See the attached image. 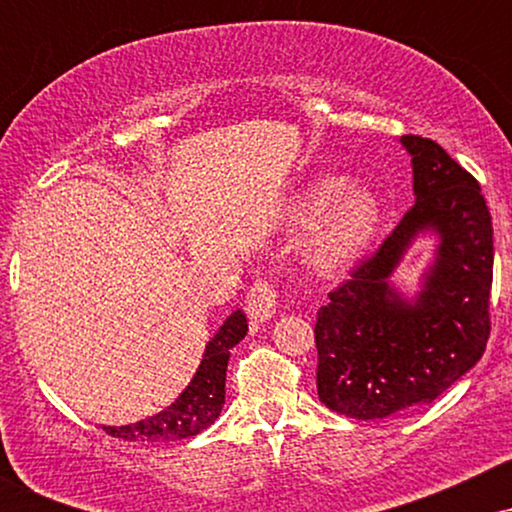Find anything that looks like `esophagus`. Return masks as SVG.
I'll list each match as a JSON object with an SVG mask.
<instances>
[{
    "label": "esophagus",
    "mask_w": 512,
    "mask_h": 512,
    "mask_svg": "<svg viewBox=\"0 0 512 512\" xmlns=\"http://www.w3.org/2000/svg\"><path fill=\"white\" fill-rule=\"evenodd\" d=\"M245 310H248L250 320L255 322L272 320L276 310H279V291L267 281H257L250 289L248 298H245Z\"/></svg>",
    "instance_id": "1"
}]
</instances>
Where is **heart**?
Masks as SVG:
<instances>
[{"instance_id": "b5f03b06", "label": "heart", "mask_w": 512, "mask_h": 512, "mask_svg": "<svg viewBox=\"0 0 512 512\" xmlns=\"http://www.w3.org/2000/svg\"><path fill=\"white\" fill-rule=\"evenodd\" d=\"M383 219L380 199L370 187L346 185L344 178L325 175L310 182L293 199L289 221L305 228V262L322 274L342 272L370 248Z\"/></svg>"}]
</instances>
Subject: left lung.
I'll return each mask as SVG.
<instances>
[{"label": "left lung", "mask_w": 512, "mask_h": 512, "mask_svg": "<svg viewBox=\"0 0 512 512\" xmlns=\"http://www.w3.org/2000/svg\"><path fill=\"white\" fill-rule=\"evenodd\" d=\"M414 207L380 250L317 310V397L351 419L424 407L477 366L489 339L493 226L479 182L443 146L416 134ZM439 238L422 289L409 299L389 279L410 243Z\"/></svg>", "instance_id": "left-lung-1"}]
</instances>
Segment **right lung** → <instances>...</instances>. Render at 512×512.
I'll use <instances>...</instances> for the list:
<instances>
[{"mask_svg": "<svg viewBox=\"0 0 512 512\" xmlns=\"http://www.w3.org/2000/svg\"><path fill=\"white\" fill-rule=\"evenodd\" d=\"M248 334V320L243 310H233L219 332L207 342L202 363L192 375L190 385L180 392L170 407L154 416L127 426H103L113 438L132 440V443H173V440L192 438L219 419L226 402V368L231 349Z\"/></svg>", "mask_w": 512, "mask_h": 512, "instance_id": "obj_1", "label": "right lung"}]
</instances>
